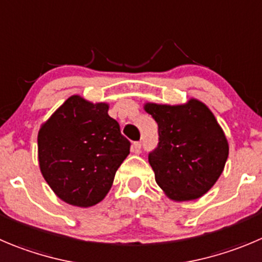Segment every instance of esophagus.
<instances>
[{
  "instance_id": "esophagus-1",
  "label": "esophagus",
  "mask_w": 262,
  "mask_h": 262,
  "mask_svg": "<svg viewBox=\"0 0 262 262\" xmlns=\"http://www.w3.org/2000/svg\"><path fill=\"white\" fill-rule=\"evenodd\" d=\"M131 149H133V151L135 154L140 153V150H141V143H140V141H138V143H134L133 148H131Z\"/></svg>"
}]
</instances>
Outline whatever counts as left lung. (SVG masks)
<instances>
[{"label":"left lung","mask_w":262,"mask_h":262,"mask_svg":"<svg viewBox=\"0 0 262 262\" xmlns=\"http://www.w3.org/2000/svg\"><path fill=\"white\" fill-rule=\"evenodd\" d=\"M158 123V148L149 154L156 181L171 201L201 198L221 176L229 156L225 133L198 99L186 103H145Z\"/></svg>","instance_id":"1"}]
</instances>
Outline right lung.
Wrapping results in <instances>:
<instances>
[{"label": "right lung", "instance_id": "add662e5", "mask_svg": "<svg viewBox=\"0 0 262 262\" xmlns=\"http://www.w3.org/2000/svg\"><path fill=\"white\" fill-rule=\"evenodd\" d=\"M108 111V103L72 95L39 127L42 176L58 198L76 207L103 201L129 154V141Z\"/></svg>", "mask_w": 262, "mask_h": 262}]
</instances>
